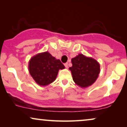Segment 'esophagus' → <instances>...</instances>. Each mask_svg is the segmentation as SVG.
<instances>
[{
    "instance_id": "obj_1",
    "label": "esophagus",
    "mask_w": 127,
    "mask_h": 127,
    "mask_svg": "<svg viewBox=\"0 0 127 127\" xmlns=\"http://www.w3.org/2000/svg\"><path fill=\"white\" fill-rule=\"evenodd\" d=\"M64 65H65L66 68H68V64L65 63V64H64Z\"/></svg>"
}]
</instances>
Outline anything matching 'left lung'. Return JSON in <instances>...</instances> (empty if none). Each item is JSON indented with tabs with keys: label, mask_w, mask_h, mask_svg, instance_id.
Listing matches in <instances>:
<instances>
[{
	"label": "left lung",
	"mask_w": 127,
	"mask_h": 127,
	"mask_svg": "<svg viewBox=\"0 0 127 127\" xmlns=\"http://www.w3.org/2000/svg\"><path fill=\"white\" fill-rule=\"evenodd\" d=\"M71 71L74 82L81 88L88 87L95 83L100 73V64L91 57L79 54L71 60Z\"/></svg>",
	"instance_id": "1"
}]
</instances>
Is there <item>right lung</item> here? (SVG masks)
Segmentation results:
<instances>
[{"instance_id":"1","label":"right lung","mask_w":127,"mask_h":127,"mask_svg":"<svg viewBox=\"0 0 127 127\" xmlns=\"http://www.w3.org/2000/svg\"><path fill=\"white\" fill-rule=\"evenodd\" d=\"M65 69L60 60H57L48 51L39 53L29 60L28 70L35 82L46 86L56 79L59 70Z\"/></svg>"}]
</instances>
